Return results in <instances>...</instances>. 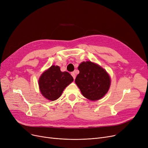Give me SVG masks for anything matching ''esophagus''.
Returning a JSON list of instances; mask_svg holds the SVG:
<instances>
[{
    "label": "esophagus",
    "instance_id": "1",
    "mask_svg": "<svg viewBox=\"0 0 148 148\" xmlns=\"http://www.w3.org/2000/svg\"><path fill=\"white\" fill-rule=\"evenodd\" d=\"M71 75L73 76V77L74 79H75V74L74 72H72V73H71Z\"/></svg>",
    "mask_w": 148,
    "mask_h": 148
}]
</instances>
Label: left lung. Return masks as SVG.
<instances>
[{
	"label": "left lung",
	"mask_w": 148,
	"mask_h": 148,
	"mask_svg": "<svg viewBox=\"0 0 148 148\" xmlns=\"http://www.w3.org/2000/svg\"><path fill=\"white\" fill-rule=\"evenodd\" d=\"M79 74L75 82L81 92L90 100H98L107 93L111 84L106 71L91 62H83L78 67Z\"/></svg>",
	"instance_id": "1"
}]
</instances>
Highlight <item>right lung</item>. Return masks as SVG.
<instances>
[{
  "instance_id": "right-lung-1",
  "label": "right lung",
  "mask_w": 148,
  "mask_h": 148,
  "mask_svg": "<svg viewBox=\"0 0 148 148\" xmlns=\"http://www.w3.org/2000/svg\"><path fill=\"white\" fill-rule=\"evenodd\" d=\"M73 80L69 73L62 72L59 66L53 65L40 76L38 85L44 97L54 101L60 97L64 89Z\"/></svg>"
}]
</instances>
